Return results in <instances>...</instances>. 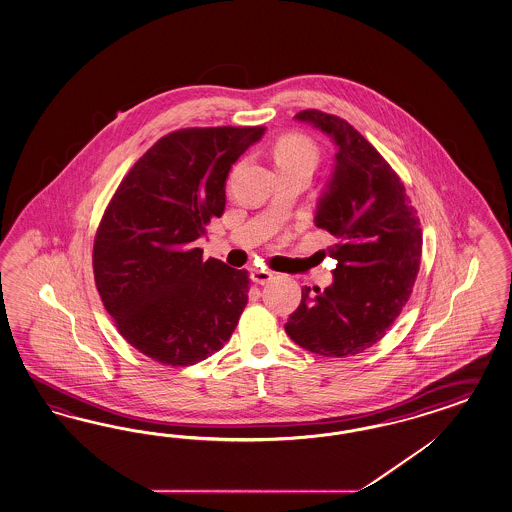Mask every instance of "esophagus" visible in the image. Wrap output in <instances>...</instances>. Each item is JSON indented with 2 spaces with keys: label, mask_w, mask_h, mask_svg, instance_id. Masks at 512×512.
<instances>
[{
  "label": "esophagus",
  "mask_w": 512,
  "mask_h": 512,
  "mask_svg": "<svg viewBox=\"0 0 512 512\" xmlns=\"http://www.w3.org/2000/svg\"><path fill=\"white\" fill-rule=\"evenodd\" d=\"M273 276L275 275H273L271 271L262 269V267H254V269H252V273H250V278H252L256 284H267Z\"/></svg>",
  "instance_id": "34e87169"
}]
</instances>
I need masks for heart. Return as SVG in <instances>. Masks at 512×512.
<instances>
[{"instance_id":"heart-1","label":"heart","mask_w":512,"mask_h":512,"mask_svg":"<svg viewBox=\"0 0 512 512\" xmlns=\"http://www.w3.org/2000/svg\"><path fill=\"white\" fill-rule=\"evenodd\" d=\"M273 159L278 169L297 167V165L315 167L319 159V148L315 146L312 139L299 133H291L276 141L273 146Z\"/></svg>"}]
</instances>
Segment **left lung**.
<instances>
[{"label": "left lung", "mask_w": 512, "mask_h": 512, "mask_svg": "<svg viewBox=\"0 0 512 512\" xmlns=\"http://www.w3.org/2000/svg\"><path fill=\"white\" fill-rule=\"evenodd\" d=\"M295 118L338 146L315 215V224L338 239L327 249L338 265L332 286L314 288L315 295L304 286L284 328L310 353L353 356L382 340L407 304L420 271V219L397 172L347 120L317 109Z\"/></svg>", "instance_id": "left-lung-1"}]
</instances>
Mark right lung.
<instances>
[{
  "instance_id": "add662e5",
  "label": "right lung",
  "mask_w": 512,
  "mask_h": 512,
  "mask_svg": "<svg viewBox=\"0 0 512 512\" xmlns=\"http://www.w3.org/2000/svg\"><path fill=\"white\" fill-rule=\"evenodd\" d=\"M263 126L184 128L148 148L98 224L92 269L120 336L163 366H193L223 349L249 302L247 269L197 247L226 204L232 163Z\"/></svg>"
}]
</instances>
